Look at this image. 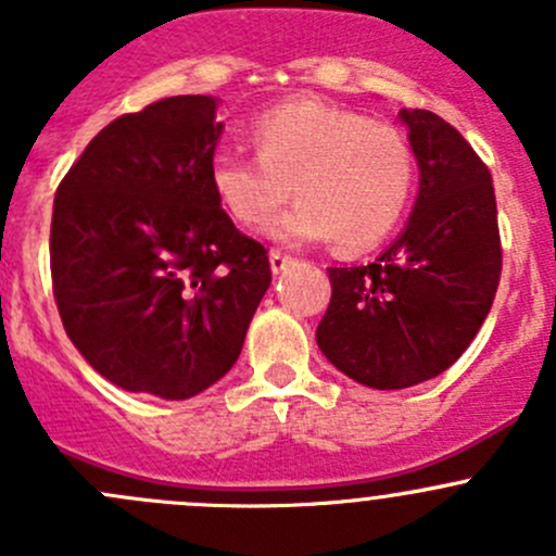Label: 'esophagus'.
<instances>
[{"label": "esophagus", "mask_w": 556, "mask_h": 556, "mask_svg": "<svg viewBox=\"0 0 556 556\" xmlns=\"http://www.w3.org/2000/svg\"><path fill=\"white\" fill-rule=\"evenodd\" d=\"M268 261H271V271H274V274H282L285 268L293 266L295 257L285 255V252H279V250H271V255H268Z\"/></svg>", "instance_id": "34e87169"}]
</instances>
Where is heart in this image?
Returning <instances> with one entry per match:
<instances>
[{
	"label": "heart",
	"mask_w": 556,
	"mask_h": 556,
	"mask_svg": "<svg viewBox=\"0 0 556 556\" xmlns=\"http://www.w3.org/2000/svg\"><path fill=\"white\" fill-rule=\"evenodd\" d=\"M252 142L257 155L220 153L210 164L215 199L239 226H266L295 190L301 201L274 223V239L333 237L341 250H366L406 212L414 155L392 123L301 99L263 112Z\"/></svg>",
	"instance_id": "b5f03b06"
}]
</instances>
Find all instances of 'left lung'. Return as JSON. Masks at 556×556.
<instances>
[{
	"label": "left lung",
	"mask_w": 556,
	"mask_h": 556,
	"mask_svg": "<svg viewBox=\"0 0 556 556\" xmlns=\"http://www.w3.org/2000/svg\"><path fill=\"white\" fill-rule=\"evenodd\" d=\"M419 164L412 217L377 263L328 268L323 355L355 382L403 390L439 377L479 333L501 282L492 174L430 110H401Z\"/></svg>",
	"instance_id": "8db88e82"
}]
</instances>
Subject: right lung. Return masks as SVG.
<instances>
[{"mask_svg":"<svg viewBox=\"0 0 556 556\" xmlns=\"http://www.w3.org/2000/svg\"><path fill=\"white\" fill-rule=\"evenodd\" d=\"M212 97L115 117L61 179L50 277L72 344L112 384L166 401L226 377L271 285L210 185L223 123Z\"/></svg>","mask_w":556,"mask_h":556,"instance_id":"obj_1","label":"right lung"}]
</instances>
